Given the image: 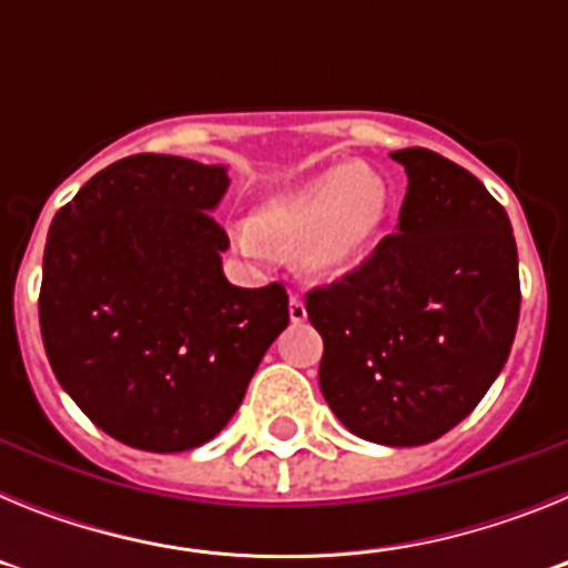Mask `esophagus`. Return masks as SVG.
<instances>
[{
	"instance_id": "obj_1",
	"label": "esophagus",
	"mask_w": 568,
	"mask_h": 568,
	"mask_svg": "<svg viewBox=\"0 0 568 568\" xmlns=\"http://www.w3.org/2000/svg\"><path fill=\"white\" fill-rule=\"evenodd\" d=\"M290 321L293 324H304L307 321V307H304V298H298V295H290Z\"/></svg>"
}]
</instances>
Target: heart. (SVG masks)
Listing matches in <instances>:
<instances>
[{
    "mask_svg": "<svg viewBox=\"0 0 568 568\" xmlns=\"http://www.w3.org/2000/svg\"><path fill=\"white\" fill-rule=\"evenodd\" d=\"M393 204L395 187L378 168L335 162L275 190L255 210L253 222L233 230V239L250 258L267 255L273 244L293 250L304 273L344 275L373 255Z\"/></svg>",
    "mask_w": 568,
    "mask_h": 568,
    "instance_id": "obj_1",
    "label": "heart"
}]
</instances>
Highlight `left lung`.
Listing matches in <instances>:
<instances>
[{"label":"left lung","mask_w":568,"mask_h":568,"mask_svg":"<svg viewBox=\"0 0 568 568\" xmlns=\"http://www.w3.org/2000/svg\"><path fill=\"white\" fill-rule=\"evenodd\" d=\"M406 170L398 227L355 273L307 295L324 338L318 384L335 418L384 446H420L480 404L520 313L518 247L489 190L424 148Z\"/></svg>","instance_id":"obj_1"}]
</instances>
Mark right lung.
<instances>
[{
	"label": "right lung",
	"instance_id": "1",
	"mask_svg": "<svg viewBox=\"0 0 568 568\" xmlns=\"http://www.w3.org/2000/svg\"><path fill=\"white\" fill-rule=\"evenodd\" d=\"M224 164L139 153L57 213L39 324L64 393L99 429L144 453H187L222 433L290 324L281 284H230L213 213Z\"/></svg>",
	"mask_w": 568,
	"mask_h": 568
}]
</instances>
